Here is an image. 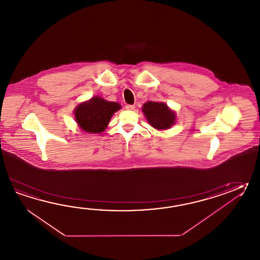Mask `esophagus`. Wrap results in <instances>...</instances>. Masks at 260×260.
Returning <instances> with one entry per match:
<instances>
[{"label":"esophagus","mask_w":260,"mask_h":260,"mask_svg":"<svg viewBox=\"0 0 260 260\" xmlns=\"http://www.w3.org/2000/svg\"><path fill=\"white\" fill-rule=\"evenodd\" d=\"M135 108V106H131V105H127V106H126V109L127 110H133Z\"/></svg>","instance_id":"34e87169"}]
</instances>
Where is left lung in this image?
<instances>
[{
  "instance_id": "obj_1",
  "label": "left lung",
  "mask_w": 260,
  "mask_h": 260,
  "mask_svg": "<svg viewBox=\"0 0 260 260\" xmlns=\"http://www.w3.org/2000/svg\"><path fill=\"white\" fill-rule=\"evenodd\" d=\"M150 126L158 131L172 127L176 122V112L161 102H146L142 108Z\"/></svg>"
}]
</instances>
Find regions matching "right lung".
<instances>
[{"label": "right lung", "mask_w": 260, "mask_h": 260, "mask_svg": "<svg viewBox=\"0 0 260 260\" xmlns=\"http://www.w3.org/2000/svg\"><path fill=\"white\" fill-rule=\"evenodd\" d=\"M121 109L116 102L106 101L100 96H93L88 101L76 106L75 120L81 131L87 133H101L108 126L113 115Z\"/></svg>", "instance_id": "add662e5"}]
</instances>
